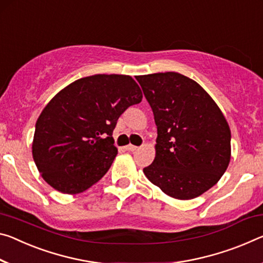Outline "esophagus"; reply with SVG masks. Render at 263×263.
I'll return each instance as SVG.
<instances>
[{
  "label": "esophagus",
  "instance_id": "esophagus-1",
  "mask_svg": "<svg viewBox=\"0 0 263 263\" xmlns=\"http://www.w3.org/2000/svg\"><path fill=\"white\" fill-rule=\"evenodd\" d=\"M139 147L138 146H135V145H126V146H125V149H126V151H130V152H135V151H137V149H138Z\"/></svg>",
  "mask_w": 263,
  "mask_h": 263
}]
</instances>
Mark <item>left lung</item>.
Instances as JSON below:
<instances>
[{
  "label": "left lung",
  "instance_id": "obj_1",
  "mask_svg": "<svg viewBox=\"0 0 263 263\" xmlns=\"http://www.w3.org/2000/svg\"><path fill=\"white\" fill-rule=\"evenodd\" d=\"M157 125L156 158L144 168L170 197L197 198L231 160V130L221 110L193 79L178 72L137 76Z\"/></svg>",
  "mask_w": 263,
  "mask_h": 263
}]
</instances>
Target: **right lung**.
<instances>
[{"mask_svg": "<svg viewBox=\"0 0 263 263\" xmlns=\"http://www.w3.org/2000/svg\"><path fill=\"white\" fill-rule=\"evenodd\" d=\"M141 98L139 85L125 74H93L61 90L36 122L32 157L44 180L66 194L101 180L118 153L117 120Z\"/></svg>", "mask_w": 263, "mask_h": 263, "instance_id": "obj_1", "label": "right lung"}]
</instances>
